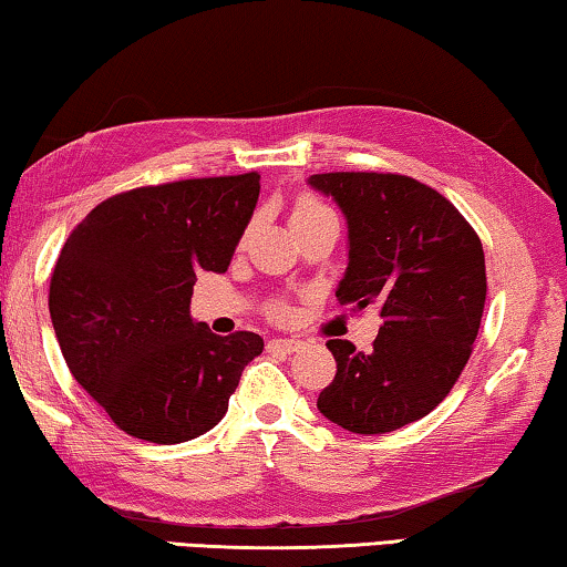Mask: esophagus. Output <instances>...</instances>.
Instances as JSON below:
<instances>
[{
    "instance_id": "1",
    "label": "esophagus",
    "mask_w": 567,
    "mask_h": 567,
    "mask_svg": "<svg viewBox=\"0 0 567 567\" xmlns=\"http://www.w3.org/2000/svg\"><path fill=\"white\" fill-rule=\"evenodd\" d=\"M301 347V342L299 339H271V342H268V350L271 352H281V354H291V352H296Z\"/></svg>"
}]
</instances>
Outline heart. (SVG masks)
Here are the masks:
<instances>
[{
    "mask_svg": "<svg viewBox=\"0 0 567 567\" xmlns=\"http://www.w3.org/2000/svg\"><path fill=\"white\" fill-rule=\"evenodd\" d=\"M327 213H332L327 205L317 203V199H303V203L296 205V210H293V215H291V223H293V225H301V223L313 220V217L327 215Z\"/></svg>",
    "mask_w": 567,
    "mask_h": 567,
    "instance_id": "heart-1",
    "label": "heart"
}]
</instances>
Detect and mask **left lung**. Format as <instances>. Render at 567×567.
<instances>
[{
  "instance_id": "1",
  "label": "left lung",
  "mask_w": 567,
  "mask_h": 567,
  "mask_svg": "<svg viewBox=\"0 0 567 567\" xmlns=\"http://www.w3.org/2000/svg\"><path fill=\"white\" fill-rule=\"evenodd\" d=\"M309 185L347 217L339 307H378L372 350L329 339L337 374L317 408L352 433H390L429 415L472 357L486 301L482 240L446 197L405 174L327 172Z\"/></svg>"
}]
</instances>
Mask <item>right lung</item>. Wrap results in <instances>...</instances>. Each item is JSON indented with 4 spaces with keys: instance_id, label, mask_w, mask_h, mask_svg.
<instances>
[{
    "instance_id": "1",
    "label": "right lung",
    "mask_w": 567,
    "mask_h": 567,
    "mask_svg": "<svg viewBox=\"0 0 567 567\" xmlns=\"http://www.w3.org/2000/svg\"><path fill=\"white\" fill-rule=\"evenodd\" d=\"M260 174L136 187L95 205L60 250L50 319L73 378L121 431L197 439L223 421L256 332L189 317L199 271L225 274L256 210Z\"/></svg>"
}]
</instances>
